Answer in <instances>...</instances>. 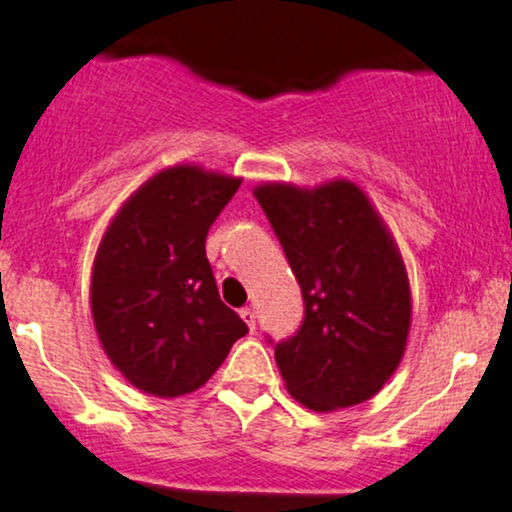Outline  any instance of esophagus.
<instances>
[{
  "mask_svg": "<svg viewBox=\"0 0 512 512\" xmlns=\"http://www.w3.org/2000/svg\"><path fill=\"white\" fill-rule=\"evenodd\" d=\"M240 317H243L245 325L250 327V332H255V322H257V313H255V308H243V310H240Z\"/></svg>",
  "mask_w": 512,
  "mask_h": 512,
  "instance_id": "1",
  "label": "esophagus"
}]
</instances>
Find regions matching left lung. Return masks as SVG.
<instances>
[{"instance_id": "left-lung-1", "label": "left lung", "mask_w": 512, "mask_h": 512, "mask_svg": "<svg viewBox=\"0 0 512 512\" xmlns=\"http://www.w3.org/2000/svg\"><path fill=\"white\" fill-rule=\"evenodd\" d=\"M252 195L284 245L305 301L296 337L276 344L286 390L334 411L378 395L411 327V289L397 240L356 182H262Z\"/></svg>"}]
</instances>
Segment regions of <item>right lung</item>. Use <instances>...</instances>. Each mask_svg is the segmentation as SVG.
<instances>
[{
	"label": "right lung",
	"instance_id": "obj_1",
	"mask_svg": "<svg viewBox=\"0 0 512 512\" xmlns=\"http://www.w3.org/2000/svg\"><path fill=\"white\" fill-rule=\"evenodd\" d=\"M243 178L197 163L144 180L105 228L91 269V315L105 356L146 395L202 387L248 325L223 305L211 274L209 226Z\"/></svg>",
	"mask_w": 512,
	"mask_h": 512
}]
</instances>
